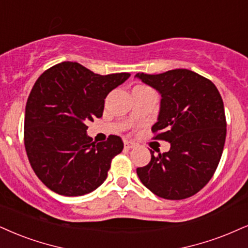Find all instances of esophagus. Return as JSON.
Here are the masks:
<instances>
[{"label": "esophagus", "instance_id": "34e87169", "mask_svg": "<svg viewBox=\"0 0 248 248\" xmlns=\"http://www.w3.org/2000/svg\"><path fill=\"white\" fill-rule=\"evenodd\" d=\"M124 147L126 148V149L134 148V147H136V143L132 142V141H129V140H125V141H124Z\"/></svg>", "mask_w": 248, "mask_h": 248}]
</instances>
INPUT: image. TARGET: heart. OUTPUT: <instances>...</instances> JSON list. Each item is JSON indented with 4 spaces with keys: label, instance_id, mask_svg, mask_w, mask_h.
Segmentation results:
<instances>
[{
    "label": "heart",
    "instance_id": "heart-1",
    "mask_svg": "<svg viewBox=\"0 0 248 248\" xmlns=\"http://www.w3.org/2000/svg\"><path fill=\"white\" fill-rule=\"evenodd\" d=\"M137 87H143V88H148V87H146V86H137Z\"/></svg>",
    "mask_w": 248,
    "mask_h": 248
}]
</instances>
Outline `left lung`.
<instances>
[{
  "instance_id": "obj_1",
  "label": "left lung",
  "mask_w": 248,
  "mask_h": 248,
  "mask_svg": "<svg viewBox=\"0 0 248 248\" xmlns=\"http://www.w3.org/2000/svg\"><path fill=\"white\" fill-rule=\"evenodd\" d=\"M136 77L161 94L152 131L155 139L170 142L169 152L151 151V162L137 175L160 198L192 197L209 182L222 156L227 121L221 94L209 79L187 69Z\"/></svg>"
}]
</instances>
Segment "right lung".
<instances>
[{
    "label": "right lung",
    "mask_w": 248,
    "mask_h": 248,
    "mask_svg": "<svg viewBox=\"0 0 248 248\" xmlns=\"http://www.w3.org/2000/svg\"><path fill=\"white\" fill-rule=\"evenodd\" d=\"M130 76H101L77 62H62L35 81L25 108L24 143L35 175L55 193L84 195L106 180L124 143L117 136L92 142L86 124L102 116L107 95Z\"/></svg>",
    "instance_id": "obj_1"
}]
</instances>
